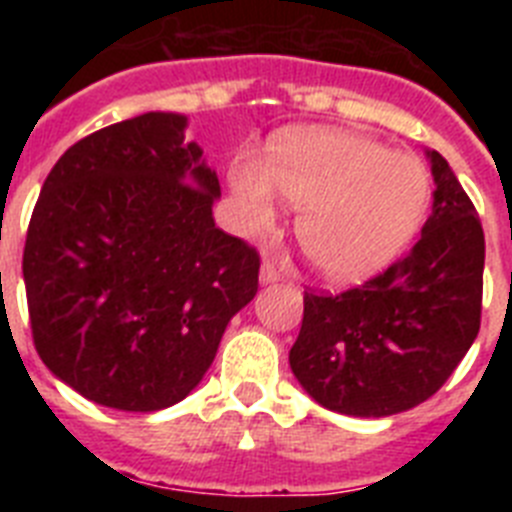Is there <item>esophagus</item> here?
I'll use <instances>...</instances> for the list:
<instances>
[{
  "label": "esophagus",
  "instance_id": "esophagus-1",
  "mask_svg": "<svg viewBox=\"0 0 512 512\" xmlns=\"http://www.w3.org/2000/svg\"><path fill=\"white\" fill-rule=\"evenodd\" d=\"M261 284H274L279 279V271H277V264L274 261H264L261 264V274H259Z\"/></svg>",
  "mask_w": 512,
  "mask_h": 512
}]
</instances>
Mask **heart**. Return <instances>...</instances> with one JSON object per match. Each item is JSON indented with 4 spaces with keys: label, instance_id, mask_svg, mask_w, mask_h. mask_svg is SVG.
<instances>
[{
    "label": "heart",
    "instance_id": "1",
    "mask_svg": "<svg viewBox=\"0 0 512 512\" xmlns=\"http://www.w3.org/2000/svg\"><path fill=\"white\" fill-rule=\"evenodd\" d=\"M230 189L243 230H266L277 217V192L300 207L297 243L333 282H361L390 264L418 230L431 179L418 158L395 153L346 130H287L269 164L241 153Z\"/></svg>",
    "mask_w": 512,
    "mask_h": 512
}]
</instances>
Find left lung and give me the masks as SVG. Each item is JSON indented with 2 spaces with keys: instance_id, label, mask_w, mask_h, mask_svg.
Wrapping results in <instances>:
<instances>
[{
  "instance_id": "left-lung-1",
  "label": "left lung",
  "mask_w": 512,
  "mask_h": 512,
  "mask_svg": "<svg viewBox=\"0 0 512 512\" xmlns=\"http://www.w3.org/2000/svg\"><path fill=\"white\" fill-rule=\"evenodd\" d=\"M436 182L420 241L341 295L305 292L289 366L333 413L384 418L410 410L454 374L479 333L485 233L449 161L428 151Z\"/></svg>"
}]
</instances>
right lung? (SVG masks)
<instances>
[{
  "mask_svg": "<svg viewBox=\"0 0 512 512\" xmlns=\"http://www.w3.org/2000/svg\"><path fill=\"white\" fill-rule=\"evenodd\" d=\"M184 128V115L146 112L81 138L30 217L22 277L35 348L104 408L184 400L259 289V253L215 225L220 182Z\"/></svg>",
  "mask_w": 512,
  "mask_h": 512,
  "instance_id": "1",
  "label": "right lung"
}]
</instances>
